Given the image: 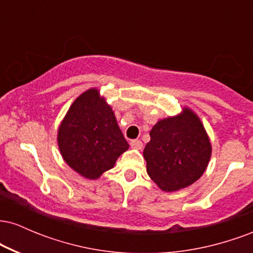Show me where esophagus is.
Listing matches in <instances>:
<instances>
[{
    "instance_id": "34e87169",
    "label": "esophagus",
    "mask_w": 253,
    "mask_h": 253,
    "mask_svg": "<svg viewBox=\"0 0 253 253\" xmlns=\"http://www.w3.org/2000/svg\"><path fill=\"white\" fill-rule=\"evenodd\" d=\"M130 146L133 147V149H139L140 150L141 147H143V143H141L140 140H138V139H135V140H130Z\"/></svg>"
}]
</instances>
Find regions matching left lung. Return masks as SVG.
I'll list each match as a JSON object with an SVG mask.
<instances>
[{"instance_id":"obj_1","label":"left lung","mask_w":253,"mask_h":253,"mask_svg":"<svg viewBox=\"0 0 253 253\" xmlns=\"http://www.w3.org/2000/svg\"><path fill=\"white\" fill-rule=\"evenodd\" d=\"M150 136L144 158L147 173L161 189H182L205 172L211 158V143L200 119L190 109L158 121Z\"/></svg>"}]
</instances>
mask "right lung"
Wrapping results in <instances>:
<instances>
[{
	"label": "right lung",
	"instance_id": "1",
	"mask_svg": "<svg viewBox=\"0 0 253 253\" xmlns=\"http://www.w3.org/2000/svg\"><path fill=\"white\" fill-rule=\"evenodd\" d=\"M58 145L64 161L90 179L112 169L128 149L114 113L96 89L83 92L72 103L58 130Z\"/></svg>",
	"mask_w": 253,
	"mask_h": 253
}]
</instances>
